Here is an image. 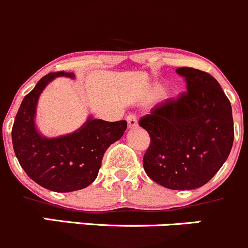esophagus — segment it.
Masks as SVG:
<instances>
[{
    "label": "esophagus",
    "mask_w": 248,
    "mask_h": 248,
    "mask_svg": "<svg viewBox=\"0 0 248 248\" xmlns=\"http://www.w3.org/2000/svg\"><path fill=\"white\" fill-rule=\"evenodd\" d=\"M127 122H128L129 128H134V127L138 126V120H137V116L134 114H129L127 116Z\"/></svg>",
    "instance_id": "esophagus-1"
}]
</instances>
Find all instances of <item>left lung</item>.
Wrapping results in <instances>:
<instances>
[{
	"label": "left lung",
	"mask_w": 248,
	"mask_h": 248,
	"mask_svg": "<svg viewBox=\"0 0 248 248\" xmlns=\"http://www.w3.org/2000/svg\"><path fill=\"white\" fill-rule=\"evenodd\" d=\"M186 91L139 120L150 145L142 158L150 179L169 189L204 186L219 170L234 141L232 106L218 81L191 67L176 69Z\"/></svg>",
	"instance_id": "8db88e82"
}]
</instances>
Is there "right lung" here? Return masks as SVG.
Returning a JSON list of instances; mask_svg holds the SVG:
<instances>
[{"label":"right lung","instance_id":"add662e5","mask_svg":"<svg viewBox=\"0 0 248 248\" xmlns=\"http://www.w3.org/2000/svg\"><path fill=\"white\" fill-rule=\"evenodd\" d=\"M73 73L54 72L44 76L24 97L12 128V141L20 166L34 182L54 192L82 189L96 180L107 149L124 136V120L108 122L90 117L74 133L47 139L34 126L37 101L56 77Z\"/></svg>","mask_w":248,"mask_h":248}]
</instances>
